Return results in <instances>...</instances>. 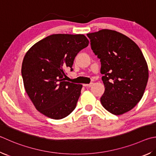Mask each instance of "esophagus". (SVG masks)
<instances>
[{
	"label": "esophagus",
	"instance_id": "esophagus-1",
	"mask_svg": "<svg viewBox=\"0 0 156 156\" xmlns=\"http://www.w3.org/2000/svg\"><path fill=\"white\" fill-rule=\"evenodd\" d=\"M92 84L93 83H90V84H84L83 86L84 87H90L92 86Z\"/></svg>",
	"mask_w": 156,
	"mask_h": 156
}]
</instances>
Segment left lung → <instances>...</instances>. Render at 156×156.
I'll return each mask as SVG.
<instances>
[{
  "label": "left lung",
  "instance_id": "obj_1",
  "mask_svg": "<svg viewBox=\"0 0 156 156\" xmlns=\"http://www.w3.org/2000/svg\"><path fill=\"white\" fill-rule=\"evenodd\" d=\"M90 47L100 59L105 91L103 107L115 115L132 110L139 102L148 81L149 70L142 52L131 39L115 30L87 34Z\"/></svg>",
  "mask_w": 156,
  "mask_h": 156
}]
</instances>
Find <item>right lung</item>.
<instances>
[{
	"label": "right lung",
	"mask_w": 156,
	"mask_h": 156,
	"mask_svg": "<svg viewBox=\"0 0 156 156\" xmlns=\"http://www.w3.org/2000/svg\"><path fill=\"white\" fill-rule=\"evenodd\" d=\"M89 41L84 35L54 34L30 48L22 65L26 92L36 109L61 119L75 109L83 85L66 81L74 58Z\"/></svg>",
	"instance_id": "add662e5"
}]
</instances>
